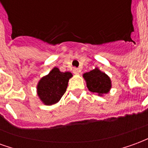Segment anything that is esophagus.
Returning <instances> with one entry per match:
<instances>
[{"label":"esophagus","instance_id":"1","mask_svg":"<svg viewBox=\"0 0 148 148\" xmlns=\"http://www.w3.org/2000/svg\"><path fill=\"white\" fill-rule=\"evenodd\" d=\"M73 73L75 74H78L80 73V70L79 69H77V68H74V70H73Z\"/></svg>","mask_w":148,"mask_h":148}]
</instances>
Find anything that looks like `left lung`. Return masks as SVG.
I'll return each mask as SVG.
<instances>
[{
	"label": "left lung",
	"instance_id": "1",
	"mask_svg": "<svg viewBox=\"0 0 148 148\" xmlns=\"http://www.w3.org/2000/svg\"><path fill=\"white\" fill-rule=\"evenodd\" d=\"M84 78L86 81L87 88L93 93L102 94L109 93L111 89V80L109 76L99 71L97 68L83 74Z\"/></svg>",
	"mask_w": 148,
	"mask_h": 148
}]
</instances>
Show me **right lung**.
<instances>
[{"label": "right lung", "instance_id": "add662e5", "mask_svg": "<svg viewBox=\"0 0 148 148\" xmlns=\"http://www.w3.org/2000/svg\"><path fill=\"white\" fill-rule=\"evenodd\" d=\"M71 72H61L55 67L47 76L42 77L37 86L39 98L47 106H51L61 99L66 90Z\"/></svg>", "mask_w": 148, "mask_h": 148}]
</instances>
